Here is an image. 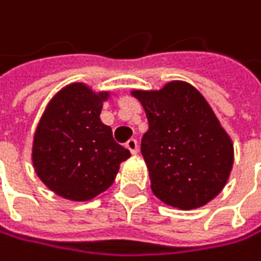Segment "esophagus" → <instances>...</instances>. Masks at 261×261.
I'll return each instance as SVG.
<instances>
[{"mask_svg":"<svg viewBox=\"0 0 261 261\" xmlns=\"http://www.w3.org/2000/svg\"><path fill=\"white\" fill-rule=\"evenodd\" d=\"M125 148L129 151V153H132V154H138V142L135 141V139H129L126 144H125Z\"/></svg>","mask_w":261,"mask_h":261,"instance_id":"1","label":"esophagus"}]
</instances>
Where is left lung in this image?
I'll return each mask as SVG.
<instances>
[{
  "label": "left lung",
  "instance_id": "8db88e82",
  "mask_svg": "<svg viewBox=\"0 0 261 261\" xmlns=\"http://www.w3.org/2000/svg\"><path fill=\"white\" fill-rule=\"evenodd\" d=\"M129 93L148 119L141 151L153 194L185 211L216 199L231 176L234 144L203 94L185 81Z\"/></svg>",
  "mask_w": 261,
  "mask_h": 261
}]
</instances>
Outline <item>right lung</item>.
Returning <instances> with one entry per match:
<instances>
[{"label": "right lung", "instance_id": "right-lung-1", "mask_svg": "<svg viewBox=\"0 0 261 261\" xmlns=\"http://www.w3.org/2000/svg\"><path fill=\"white\" fill-rule=\"evenodd\" d=\"M110 94V90L94 91L84 82L67 84L47 102L36 125L32 145L35 173L62 199H94L113 185L120 164L129 158L99 117Z\"/></svg>", "mask_w": 261, "mask_h": 261}]
</instances>
